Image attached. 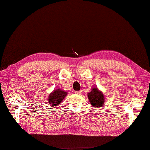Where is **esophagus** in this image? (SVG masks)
Listing matches in <instances>:
<instances>
[{"label": "esophagus", "mask_w": 150, "mask_h": 150, "mask_svg": "<svg viewBox=\"0 0 150 150\" xmlns=\"http://www.w3.org/2000/svg\"><path fill=\"white\" fill-rule=\"evenodd\" d=\"M83 91L82 90H80V91H75V93L77 94H82Z\"/></svg>", "instance_id": "esophagus-1"}]
</instances>
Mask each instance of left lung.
Wrapping results in <instances>:
<instances>
[{
    "mask_svg": "<svg viewBox=\"0 0 150 150\" xmlns=\"http://www.w3.org/2000/svg\"><path fill=\"white\" fill-rule=\"evenodd\" d=\"M88 97L90 104L94 107L102 106L105 103L104 95L97 86L93 87L91 91L88 93Z\"/></svg>",
    "mask_w": 150,
    "mask_h": 150,
    "instance_id": "left-lung-1",
    "label": "left lung"
}]
</instances>
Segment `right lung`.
Wrapping results in <instances>:
<instances>
[{"label": "right lung", "mask_w": 150, "mask_h": 150, "mask_svg": "<svg viewBox=\"0 0 150 150\" xmlns=\"http://www.w3.org/2000/svg\"><path fill=\"white\" fill-rule=\"evenodd\" d=\"M67 92L62 89L58 88L53 90L49 94L47 101L51 107H57L67 96Z\"/></svg>", "instance_id": "1"}]
</instances>
